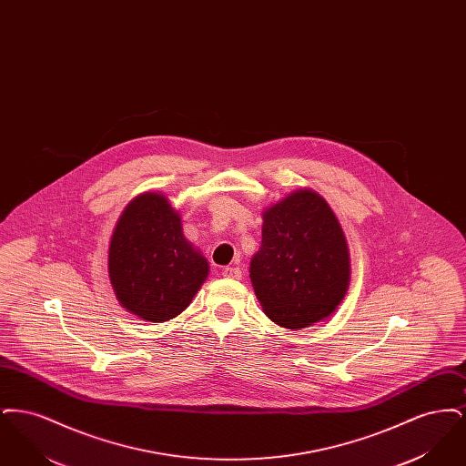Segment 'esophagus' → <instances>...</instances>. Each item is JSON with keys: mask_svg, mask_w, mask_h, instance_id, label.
Returning a JSON list of instances; mask_svg holds the SVG:
<instances>
[{"mask_svg": "<svg viewBox=\"0 0 466 466\" xmlns=\"http://www.w3.org/2000/svg\"><path fill=\"white\" fill-rule=\"evenodd\" d=\"M222 274L225 278H228V279H241V276H243V272H241L239 267H225L222 270Z\"/></svg>", "mask_w": 466, "mask_h": 466, "instance_id": "esophagus-1", "label": "esophagus"}]
</instances>
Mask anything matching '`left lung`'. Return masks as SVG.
Returning a JSON list of instances; mask_svg holds the SVG:
<instances>
[{
	"mask_svg": "<svg viewBox=\"0 0 466 466\" xmlns=\"http://www.w3.org/2000/svg\"><path fill=\"white\" fill-rule=\"evenodd\" d=\"M350 249L332 208L310 188L267 208L249 278L267 316L306 329L332 314L350 287Z\"/></svg>",
	"mask_w": 466,
	"mask_h": 466,
	"instance_id": "1",
	"label": "left lung"
}]
</instances>
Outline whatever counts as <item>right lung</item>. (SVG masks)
Returning <instances> with one entry per match:
<instances>
[{
	"mask_svg": "<svg viewBox=\"0 0 466 466\" xmlns=\"http://www.w3.org/2000/svg\"><path fill=\"white\" fill-rule=\"evenodd\" d=\"M208 270L166 196L145 192L126 206L108 251L111 287L124 309L152 323L173 319L188 308Z\"/></svg>",
	"mask_w": 466,
	"mask_h": 466,
	"instance_id": "1",
	"label": "right lung"
}]
</instances>
